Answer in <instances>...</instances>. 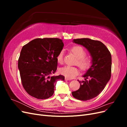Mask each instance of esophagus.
I'll list each match as a JSON object with an SVG mask.
<instances>
[{
	"mask_svg": "<svg viewBox=\"0 0 127 127\" xmlns=\"http://www.w3.org/2000/svg\"><path fill=\"white\" fill-rule=\"evenodd\" d=\"M64 79H65V80H70V78H67V77H65Z\"/></svg>",
	"mask_w": 127,
	"mask_h": 127,
	"instance_id": "1",
	"label": "esophagus"
}]
</instances>
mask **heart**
<instances>
[{"instance_id": "b5f03b06", "label": "heart", "mask_w": 127, "mask_h": 127, "mask_svg": "<svg viewBox=\"0 0 127 127\" xmlns=\"http://www.w3.org/2000/svg\"><path fill=\"white\" fill-rule=\"evenodd\" d=\"M70 51L77 58L75 64H77L82 70H87L91 67L92 64V58L86 56V52L82 47L79 45L75 46L70 49ZM64 51L61 50L57 57V62L60 64H62L64 62ZM59 72L66 77L71 78L79 74V69L76 67L66 66L60 69Z\"/></svg>"}]
</instances>
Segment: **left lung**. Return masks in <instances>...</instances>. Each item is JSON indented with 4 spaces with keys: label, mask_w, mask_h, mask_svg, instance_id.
<instances>
[{
    "label": "left lung",
    "mask_w": 127,
    "mask_h": 127,
    "mask_svg": "<svg viewBox=\"0 0 127 127\" xmlns=\"http://www.w3.org/2000/svg\"><path fill=\"white\" fill-rule=\"evenodd\" d=\"M75 43L83 45L91 53L92 65L85 74V80L79 81L80 87L72 92L73 97L87 101L96 97L105 88L111 76L112 58L111 53L102 42L88 38L74 39Z\"/></svg>",
    "instance_id": "8db88e82"
}]
</instances>
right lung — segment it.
Returning a JSON list of instances; mask_svg holds the SVG:
<instances>
[{
    "label": "right lung",
    "mask_w": 127,
    "mask_h": 127,
    "mask_svg": "<svg viewBox=\"0 0 127 127\" xmlns=\"http://www.w3.org/2000/svg\"><path fill=\"white\" fill-rule=\"evenodd\" d=\"M58 38H37L23 47L18 61L22 85L30 95L47 99L53 95L57 80L63 75L50 76L57 69V57L64 47Z\"/></svg>",
    "instance_id": "obj_1"
}]
</instances>
